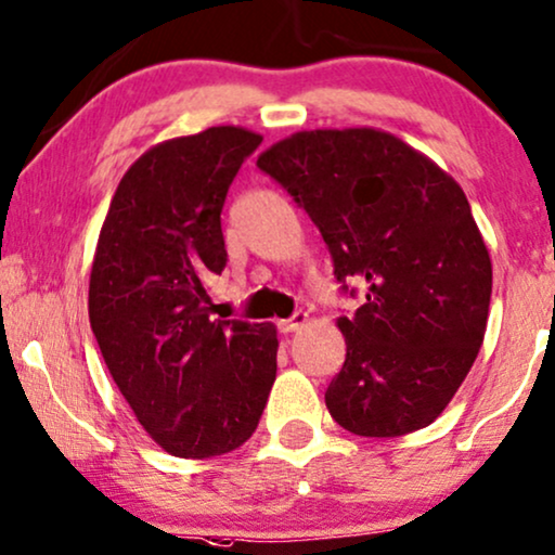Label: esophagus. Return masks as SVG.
<instances>
[{
  "label": "esophagus",
  "mask_w": 555,
  "mask_h": 555,
  "mask_svg": "<svg viewBox=\"0 0 555 555\" xmlns=\"http://www.w3.org/2000/svg\"><path fill=\"white\" fill-rule=\"evenodd\" d=\"M308 323V313L306 311H295L291 319H283V321H278V328L283 331V334H293V331H298V328H304Z\"/></svg>",
  "instance_id": "obj_1"
}]
</instances>
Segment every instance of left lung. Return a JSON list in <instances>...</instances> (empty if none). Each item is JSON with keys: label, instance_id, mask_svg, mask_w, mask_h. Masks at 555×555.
<instances>
[{"label": "left lung", "instance_id": "obj_1", "mask_svg": "<svg viewBox=\"0 0 555 555\" xmlns=\"http://www.w3.org/2000/svg\"><path fill=\"white\" fill-rule=\"evenodd\" d=\"M306 208L344 293L347 341L331 418L395 438L434 423L485 341L492 262L462 185L395 134L370 127L295 132L257 157Z\"/></svg>", "mask_w": 555, "mask_h": 555}]
</instances>
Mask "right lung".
<instances>
[{
    "mask_svg": "<svg viewBox=\"0 0 555 555\" xmlns=\"http://www.w3.org/2000/svg\"><path fill=\"white\" fill-rule=\"evenodd\" d=\"M260 142L242 127L160 142L125 172L99 234L91 331L137 421L172 456L240 449L275 383V326L211 321L206 293L227 264V191Z\"/></svg>",
    "mask_w": 555,
    "mask_h": 555,
    "instance_id": "add662e5",
    "label": "right lung"
}]
</instances>
